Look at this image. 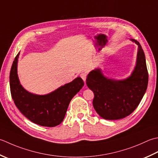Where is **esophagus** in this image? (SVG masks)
<instances>
[{"label":"esophagus","mask_w":158,"mask_h":158,"mask_svg":"<svg viewBox=\"0 0 158 158\" xmlns=\"http://www.w3.org/2000/svg\"><path fill=\"white\" fill-rule=\"evenodd\" d=\"M80 77H81V79L83 80V81H85V80H86V77H87V75H86V74L85 73H81L80 74Z\"/></svg>","instance_id":"obj_1"}]
</instances>
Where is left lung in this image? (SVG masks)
Here are the masks:
<instances>
[{
  "mask_svg": "<svg viewBox=\"0 0 158 158\" xmlns=\"http://www.w3.org/2000/svg\"><path fill=\"white\" fill-rule=\"evenodd\" d=\"M138 46L136 64L130 77L115 80L105 77L101 69L89 73L86 79L88 87L94 92L93 106L96 112L106 120H118L129 116L136 109L146 92L149 75L142 46Z\"/></svg>",
  "mask_w": 158,
  "mask_h": 158,
  "instance_id": "8db88e82",
  "label": "left lung"
}]
</instances>
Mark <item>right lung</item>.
I'll return each instance as SVG.
<instances>
[{"label": "right lung", "mask_w": 158, "mask_h": 158, "mask_svg": "<svg viewBox=\"0 0 158 158\" xmlns=\"http://www.w3.org/2000/svg\"><path fill=\"white\" fill-rule=\"evenodd\" d=\"M18 52L11 66L9 84L12 98L23 115L37 125L55 127L63 121L71 99L84 85L81 77L44 95L30 93L20 84L17 73Z\"/></svg>", "instance_id": "obj_1"}]
</instances>
